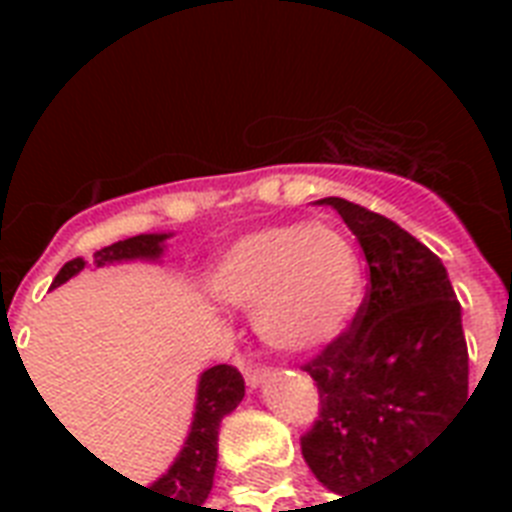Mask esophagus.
Here are the masks:
<instances>
[{
  "label": "esophagus",
  "instance_id": "1",
  "mask_svg": "<svg viewBox=\"0 0 512 512\" xmlns=\"http://www.w3.org/2000/svg\"><path fill=\"white\" fill-rule=\"evenodd\" d=\"M244 377H247V385L252 390L260 388L265 382V377H268V369H260V366H247V372H244Z\"/></svg>",
  "mask_w": 512,
  "mask_h": 512
}]
</instances>
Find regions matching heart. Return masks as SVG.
<instances>
[{"mask_svg":"<svg viewBox=\"0 0 512 512\" xmlns=\"http://www.w3.org/2000/svg\"><path fill=\"white\" fill-rule=\"evenodd\" d=\"M361 284L356 247L321 220L247 233L204 276L217 305L252 311L260 340L284 353H313L335 342L356 313Z\"/></svg>","mask_w":512,"mask_h":512,"instance_id":"b5f03b06","label":"heart"}]
</instances>
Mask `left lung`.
I'll list each match as a JSON object with an SVG mask.
<instances>
[{"instance_id": "obj_1", "label": "left lung", "mask_w": 512, "mask_h": 512, "mask_svg": "<svg viewBox=\"0 0 512 512\" xmlns=\"http://www.w3.org/2000/svg\"><path fill=\"white\" fill-rule=\"evenodd\" d=\"M316 204L345 220L369 265L350 329L303 366L321 398L303 457L329 492L350 494L414 460L468 401V345L452 281L422 241L353 201Z\"/></svg>"}]
</instances>
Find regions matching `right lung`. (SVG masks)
<instances>
[{"label":"right lung","instance_id":"add662e5","mask_svg":"<svg viewBox=\"0 0 512 512\" xmlns=\"http://www.w3.org/2000/svg\"><path fill=\"white\" fill-rule=\"evenodd\" d=\"M172 233H140L132 239L116 241L111 247H103L100 252L92 255V265L103 268V265L127 263V260H148V263H159L164 255V241L170 239ZM84 260H68L60 273L52 281V287L66 284L71 276L84 271ZM244 398V377L239 369L228 364H217L207 372H201L199 388H196V406H193L191 430L185 436L183 449L177 452L167 473L156 478L151 486L138 484L146 492L162 494L167 500L183 505L185 512H199L204 500L212 492V481H215L217 468V430L223 422L225 414H231Z\"/></svg>","mask_w":512,"mask_h":512}]
</instances>
